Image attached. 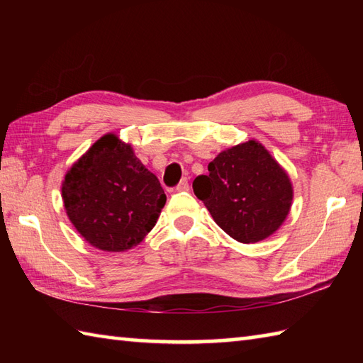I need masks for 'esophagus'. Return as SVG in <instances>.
Returning a JSON list of instances; mask_svg holds the SVG:
<instances>
[{"label":"esophagus","mask_w":363,"mask_h":363,"mask_svg":"<svg viewBox=\"0 0 363 363\" xmlns=\"http://www.w3.org/2000/svg\"><path fill=\"white\" fill-rule=\"evenodd\" d=\"M189 189H190V186H189V181L187 179H182L179 184H177V187H176L177 191H187Z\"/></svg>","instance_id":"34e87169"}]
</instances>
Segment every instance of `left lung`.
Returning <instances> with one entry per match:
<instances>
[{
	"mask_svg": "<svg viewBox=\"0 0 363 363\" xmlns=\"http://www.w3.org/2000/svg\"><path fill=\"white\" fill-rule=\"evenodd\" d=\"M198 176L194 191L215 223L240 243L273 235L287 218L293 201L289 173L257 140L221 151Z\"/></svg>",
	"mask_w": 363,
	"mask_h": 363,
	"instance_id": "left-lung-1",
	"label": "left lung"
}]
</instances>
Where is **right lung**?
<instances>
[{"mask_svg":"<svg viewBox=\"0 0 363 363\" xmlns=\"http://www.w3.org/2000/svg\"><path fill=\"white\" fill-rule=\"evenodd\" d=\"M62 199L72 225L95 248H134L156 226L167 196L129 143L109 133L68 169Z\"/></svg>","mask_w":363,"mask_h":363,"instance_id":"obj_1","label":"right lung"}]
</instances>
